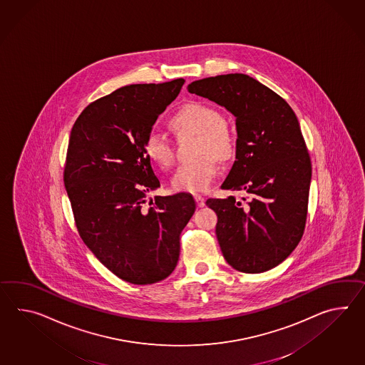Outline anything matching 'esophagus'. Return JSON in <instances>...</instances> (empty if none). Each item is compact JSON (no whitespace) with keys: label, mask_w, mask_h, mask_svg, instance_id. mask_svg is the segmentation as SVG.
Instances as JSON below:
<instances>
[{"label":"esophagus","mask_w":365,"mask_h":365,"mask_svg":"<svg viewBox=\"0 0 365 365\" xmlns=\"http://www.w3.org/2000/svg\"><path fill=\"white\" fill-rule=\"evenodd\" d=\"M195 202H196L199 208H202L205 205V199L200 195H195Z\"/></svg>","instance_id":"34e87169"}]
</instances>
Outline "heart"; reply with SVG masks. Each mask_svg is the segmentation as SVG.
Returning <instances> with one entry per match:
<instances>
[{
    "label": "heart",
    "instance_id": "1",
    "mask_svg": "<svg viewBox=\"0 0 365 365\" xmlns=\"http://www.w3.org/2000/svg\"><path fill=\"white\" fill-rule=\"evenodd\" d=\"M178 136L199 135L197 161L179 166L171 179V186L179 192H202L211 187L217 175V163L229 160L235 150L233 133L219 110L202 102L182 106L169 120ZM145 153L150 161L163 170H169L175 161V148L170 138L160 132H150L145 138Z\"/></svg>",
    "mask_w": 365,
    "mask_h": 365
}]
</instances>
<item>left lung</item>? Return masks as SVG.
I'll list each match as a JSON object with an SVG mask.
<instances>
[{"instance_id": "left-lung-1", "label": "left lung", "mask_w": 365, "mask_h": 365, "mask_svg": "<svg viewBox=\"0 0 365 365\" xmlns=\"http://www.w3.org/2000/svg\"><path fill=\"white\" fill-rule=\"evenodd\" d=\"M187 89L235 116V161L221 188L247 196L207 200L222 255L245 274L276 267L300 242L308 215L312 163L297 116L247 74L208 77Z\"/></svg>"}]
</instances>
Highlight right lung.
<instances>
[{"instance_id": "right-lung-1", "label": "right lung", "mask_w": 365, "mask_h": 365, "mask_svg": "<svg viewBox=\"0 0 365 365\" xmlns=\"http://www.w3.org/2000/svg\"><path fill=\"white\" fill-rule=\"evenodd\" d=\"M185 83H138L91 102L69 138L64 185L82 241L124 282L148 285L178 263L180 233L194 215L186 192L146 196L160 187L145 138Z\"/></svg>"}]
</instances>
